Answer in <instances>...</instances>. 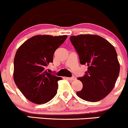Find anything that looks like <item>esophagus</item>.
Returning a JSON list of instances; mask_svg holds the SVG:
<instances>
[{
  "label": "esophagus",
  "mask_w": 128,
  "mask_h": 128,
  "mask_svg": "<svg viewBox=\"0 0 128 128\" xmlns=\"http://www.w3.org/2000/svg\"><path fill=\"white\" fill-rule=\"evenodd\" d=\"M67 79L69 80L72 81V80H75L76 78L74 76H72V77H68V78H67Z\"/></svg>",
  "instance_id": "esophagus-1"
}]
</instances>
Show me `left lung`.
Segmentation results:
<instances>
[{
  "mask_svg": "<svg viewBox=\"0 0 128 128\" xmlns=\"http://www.w3.org/2000/svg\"><path fill=\"white\" fill-rule=\"evenodd\" d=\"M70 40L80 64L88 66L85 74L78 78L83 83V88L76 92L77 96L90 102L102 100L112 91L120 73L114 47L96 35L71 36Z\"/></svg>",
  "mask_w": 128,
  "mask_h": 128,
  "instance_id": "8db88e82",
  "label": "left lung"
}]
</instances>
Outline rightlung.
<instances>
[{
  "instance_id": "1",
  "label": "right lung",
  "mask_w": 128,
  "mask_h": 128,
  "mask_svg": "<svg viewBox=\"0 0 128 128\" xmlns=\"http://www.w3.org/2000/svg\"><path fill=\"white\" fill-rule=\"evenodd\" d=\"M66 35H36L18 48L14 61V79L20 91L30 102L44 104L54 98L58 82L62 80L48 73L55 50L65 41Z\"/></svg>"
}]
</instances>
